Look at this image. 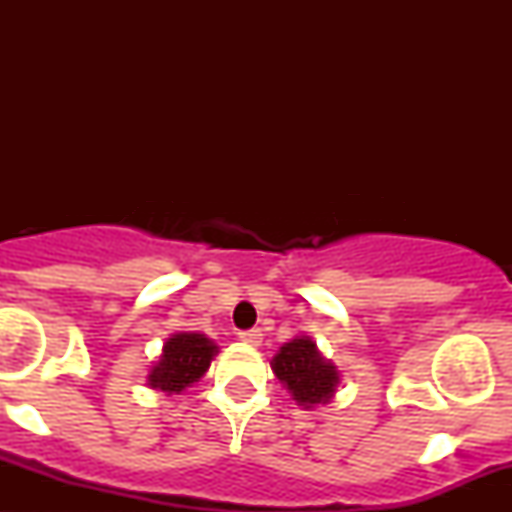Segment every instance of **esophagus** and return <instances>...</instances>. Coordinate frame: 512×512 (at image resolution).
I'll list each match as a JSON object with an SVG mask.
<instances>
[{
	"label": "esophagus",
	"instance_id": "obj_1",
	"mask_svg": "<svg viewBox=\"0 0 512 512\" xmlns=\"http://www.w3.org/2000/svg\"><path fill=\"white\" fill-rule=\"evenodd\" d=\"M238 337H240V342H245L250 346H260L262 344V332L260 330H245V332H240Z\"/></svg>",
	"mask_w": 512,
	"mask_h": 512
}]
</instances>
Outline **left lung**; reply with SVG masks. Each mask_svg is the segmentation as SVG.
<instances>
[{
    "mask_svg": "<svg viewBox=\"0 0 512 512\" xmlns=\"http://www.w3.org/2000/svg\"><path fill=\"white\" fill-rule=\"evenodd\" d=\"M274 375L291 392L298 407L315 409L330 404L342 383V373L330 358L322 356L317 344L305 334H298L276 351L272 361Z\"/></svg>",
    "mask_w": 512,
    "mask_h": 512,
    "instance_id": "1",
    "label": "left lung"
}]
</instances>
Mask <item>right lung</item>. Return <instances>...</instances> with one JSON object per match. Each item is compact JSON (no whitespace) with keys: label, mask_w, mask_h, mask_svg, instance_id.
Here are the masks:
<instances>
[{"label":"right lung","mask_w":512,"mask_h":512,"mask_svg":"<svg viewBox=\"0 0 512 512\" xmlns=\"http://www.w3.org/2000/svg\"><path fill=\"white\" fill-rule=\"evenodd\" d=\"M216 354H219V346L211 342L207 334H170L163 342L161 356L146 375V385L151 390L166 392V395H180L207 373Z\"/></svg>","instance_id":"obj_1"}]
</instances>
